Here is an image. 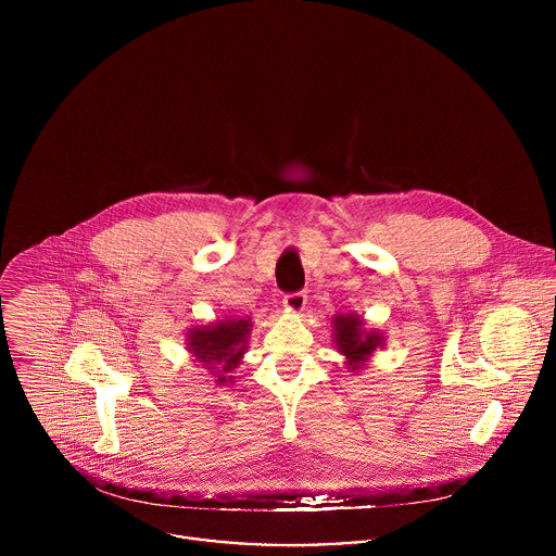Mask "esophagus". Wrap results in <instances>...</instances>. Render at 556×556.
<instances>
[{
  "mask_svg": "<svg viewBox=\"0 0 556 556\" xmlns=\"http://www.w3.org/2000/svg\"><path fill=\"white\" fill-rule=\"evenodd\" d=\"M285 308L293 315H302L306 311V304H308V295L306 293H291V295H285L282 300Z\"/></svg>",
  "mask_w": 556,
  "mask_h": 556,
  "instance_id": "34e87169",
  "label": "esophagus"
}]
</instances>
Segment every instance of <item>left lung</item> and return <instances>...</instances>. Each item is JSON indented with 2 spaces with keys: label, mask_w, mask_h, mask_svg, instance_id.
<instances>
[{
  "label": "left lung",
  "mask_w": 556,
  "mask_h": 556,
  "mask_svg": "<svg viewBox=\"0 0 556 556\" xmlns=\"http://www.w3.org/2000/svg\"><path fill=\"white\" fill-rule=\"evenodd\" d=\"M333 344L344 355L346 370L359 372L368 366L372 353L386 346V336L381 329H366L364 318L355 313L333 315Z\"/></svg>",
  "instance_id": "left-lung-1"
}]
</instances>
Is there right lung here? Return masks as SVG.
Masks as SVG:
<instances>
[{"label":"right lung","mask_w":556,"mask_h":556,"mask_svg":"<svg viewBox=\"0 0 556 556\" xmlns=\"http://www.w3.org/2000/svg\"><path fill=\"white\" fill-rule=\"evenodd\" d=\"M252 333L250 318L225 317L207 325H192L186 333V349L197 366H203L218 388L233 383V370L243 362Z\"/></svg>","instance_id":"obj_1"}]
</instances>
